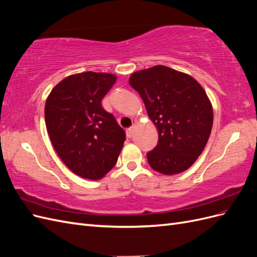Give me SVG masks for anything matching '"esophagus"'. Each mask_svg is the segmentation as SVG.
Returning a JSON list of instances; mask_svg holds the SVG:
<instances>
[{
    "instance_id": "esophagus-1",
    "label": "esophagus",
    "mask_w": 257,
    "mask_h": 257,
    "mask_svg": "<svg viewBox=\"0 0 257 257\" xmlns=\"http://www.w3.org/2000/svg\"><path fill=\"white\" fill-rule=\"evenodd\" d=\"M133 134H134V126H132V127H130V128L126 130V136H127L128 138L133 137Z\"/></svg>"
}]
</instances>
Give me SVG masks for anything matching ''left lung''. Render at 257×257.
Here are the masks:
<instances>
[{
	"label": "left lung",
	"instance_id": "8db88e82",
	"mask_svg": "<svg viewBox=\"0 0 257 257\" xmlns=\"http://www.w3.org/2000/svg\"><path fill=\"white\" fill-rule=\"evenodd\" d=\"M128 82L159 132L157 147L147 153L149 165L168 176L190 168L204 151L213 124L212 105L203 87L192 76L164 65L135 72Z\"/></svg>",
	"mask_w": 257,
	"mask_h": 257
}]
</instances>
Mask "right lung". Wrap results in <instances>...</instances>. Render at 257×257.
Returning a JSON list of instances; mask_svg holds the SVG:
<instances>
[{"label": "right lung", "instance_id": "right-lung-1", "mask_svg": "<svg viewBox=\"0 0 257 257\" xmlns=\"http://www.w3.org/2000/svg\"><path fill=\"white\" fill-rule=\"evenodd\" d=\"M116 76L85 72L66 77L46 99L45 121L60 159L76 175L102 179L118 161L125 132L102 107Z\"/></svg>", "mask_w": 257, "mask_h": 257}]
</instances>
